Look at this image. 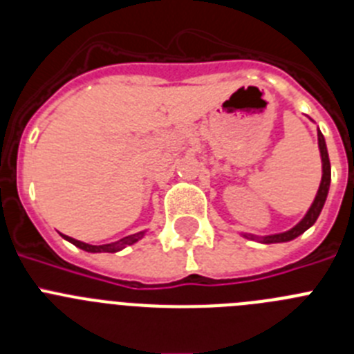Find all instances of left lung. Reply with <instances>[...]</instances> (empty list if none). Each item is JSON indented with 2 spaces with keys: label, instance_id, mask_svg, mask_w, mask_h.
Returning <instances> with one entry per match:
<instances>
[{
  "label": "left lung",
  "instance_id": "left-lung-1",
  "mask_svg": "<svg viewBox=\"0 0 354 354\" xmlns=\"http://www.w3.org/2000/svg\"><path fill=\"white\" fill-rule=\"evenodd\" d=\"M317 142H319V152H321V161H323V179H321L317 195H315L310 209L306 211L305 218H303L298 225H294L290 230H287V232L273 234V236H253V234H245V237H248V239H253V241H259V243H264V245H271V243H287V241H292L298 236H301L305 230H308V228L315 223V220H317L321 211H323L324 202H326L328 189H330V180H331L330 158H328L326 142H324V136L321 131H317Z\"/></svg>",
  "mask_w": 354,
  "mask_h": 354
}]
</instances>
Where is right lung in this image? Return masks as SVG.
<instances>
[{"instance_id": "add662e5", "label": "right lung", "mask_w": 354, "mask_h": 354, "mask_svg": "<svg viewBox=\"0 0 354 354\" xmlns=\"http://www.w3.org/2000/svg\"><path fill=\"white\" fill-rule=\"evenodd\" d=\"M62 236H64V234H62ZM143 236H145V232L131 234V236H127V237H122L120 241H115V243H109V245H99V246L88 245V243H83V241H77V239H74V237H68V236H64V239H67L68 243H72V245L77 246V248L84 250V252H90V253H101V252L115 253V252H120V250L126 248V246L134 245V243L142 239Z\"/></svg>"}]
</instances>
